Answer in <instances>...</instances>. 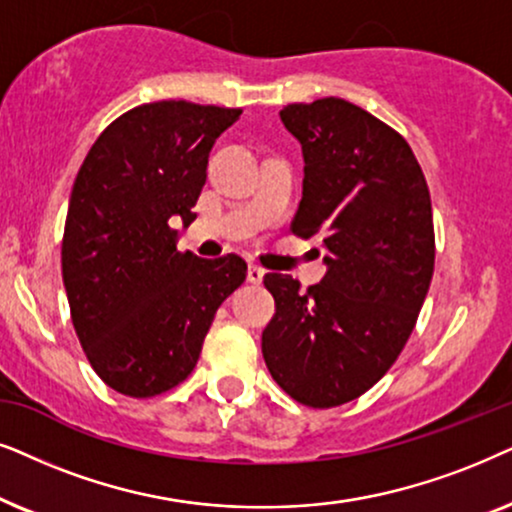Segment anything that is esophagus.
<instances>
[{
	"mask_svg": "<svg viewBox=\"0 0 512 512\" xmlns=\"http://www.w3.org/2000/svg\"><path fill=\"white\" fill-rule=\"evenodd\" d=\"M264 274H267V271H264L262 267H257V264H250L248 267V281L250 283H262L264 281Z\"/></svg>",
	"mask_w": 512,
	"mask_h": 512,
	"instance_id": "1",
	"label": "esophagus"
}]
</instances>
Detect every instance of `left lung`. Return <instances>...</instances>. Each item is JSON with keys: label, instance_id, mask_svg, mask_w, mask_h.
Returning a JSON list of instances; mask_svg holds the SVG:
<instances>
[{"label": "left lung", "instance_id": "8db88e82", "mask_svg": "<svg viewBox=\"0 0 512 512\" xmlns=\"http://www.w3.org/2000/svg\"><path fill=\"white\" fill-rule=\"evenodd\" d=\"M281 121L304 154L292 234L320 236L327 274L306 292L264 276L276 313L262 356L290 398L325 410L370 391L417 325L435 264L431 194L403 135L353 102H295Z\"/></svg>", "mask_w": 512, "mask_h": 512}]
</instances>
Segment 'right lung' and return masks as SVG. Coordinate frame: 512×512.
Instances as JSON below:
<instances>
[{
    "label": "right lung",
    "mask_w": 512,
    "mask_h": 512,
    "mask_svg": "<svg viewBox=\"0 0 512 512\" xmlns=\"http://www.w3.org/2000/svg\"><path fill=\"white\" fill-rule=\"evenodd\" d=\"M241 109L161 100L112 121L81 163L63 234L74 330L114 391L152 398L185 381L220 304L245 281L238 255L177 250L215 140Z\"/></svg>",
    "instance_id": "1"
}]
</instances>
